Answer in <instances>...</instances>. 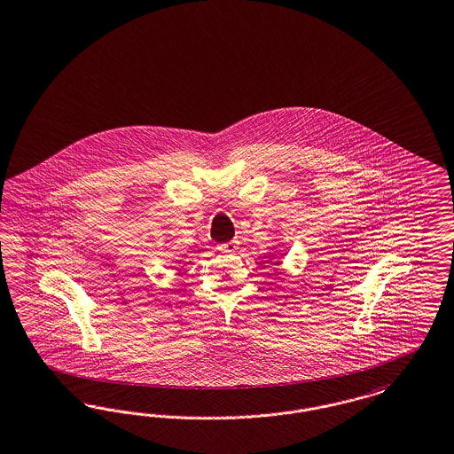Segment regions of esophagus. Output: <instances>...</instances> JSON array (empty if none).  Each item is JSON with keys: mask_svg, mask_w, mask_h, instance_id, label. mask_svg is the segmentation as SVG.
Returning <instances> with one entry per match:
<instances>
[{"mask_svg": "<svg viewBox=\"0 0 454 454\" xmlns=\"http://www.w3.org/2000/svg\"><path fill=\"white\" fill-rule=\"evenodd\" d=\"M219 252H224V254H233L236 252V241H226V243H223V245H219L218 247Z\"/></svg>", "mask_w": 454, "mask_h": 454, "instance_id": "1", "label": "esophagus"}]
</instances>
